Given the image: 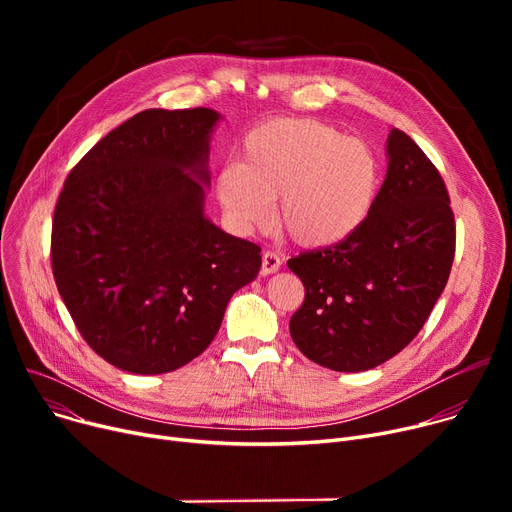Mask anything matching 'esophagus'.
<instances>
[{
  "instance_id": "34e87169",
  "label": "esophagus",
  "mask_w": 512,
  "mask_h": 512,
  "mask_svg": "<svg viewBox=\"0 0 512 512\" xmlns=\"http://www.w3.org/2000/svg\"><path fill=\"white\" fill-rule=\"evenodd\" d=\"M280 255L274 253V251H265L261 255V276H270V274H276L280 270Z\"/></svg>"
}]
</instances>
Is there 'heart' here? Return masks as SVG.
I'll use <instances>...</instances> for the list:
<instances>
[{
	"mask_svg": "<svg viewBox=\"0 0 512 512\" xmlns=\"http://www.w3.org/2000/svg\"><path fill=\"white\" fill-rule=\"evenodd\" d=\"M380 161L373 149L313 118H272L251 128L240 164L215 178V193L238 230L276 222L297 245L328 247L351 236L378 197Z\"/></svg>",
	"mask_w": 512,
	"mask_h": 512,
	"instance_id": "b5f03b06",
	"label": "heart"
}]
</instances>
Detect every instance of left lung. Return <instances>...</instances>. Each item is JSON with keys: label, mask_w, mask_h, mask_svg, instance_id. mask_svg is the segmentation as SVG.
Returning <instances> with one entry per match:
<instances>
[{"label": "left lung", "mask_w": 512, "mask_h": 512, "mask_svg": "<svg viewBox=\"0 0 512 512\" xmlns=\"http://www.w3.org/2000/svg\"><path fill=\"white\" fill-rule=\"evenodd\" d=\"M386 151V180L367 220L336 245L288 259L305 286L290 336L334 371L373 369L400 353L450 276L456 224L438 168L398 128Z\"/></svg>", "instance_id": "left-lung-1"}]
</instances>
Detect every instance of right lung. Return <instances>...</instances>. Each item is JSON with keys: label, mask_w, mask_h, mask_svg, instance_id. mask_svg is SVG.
Segmentation results:
<instances>
[{"label": "right lung", "mask_w": 512, "mask_h": 512, "mask_svg": "<svg viewBox=\"0 0 512 512\" xmlns=\"http://www.w3.org/2000/svg\"><path fill=\"white\" fill-rule=\"evenodd\" d=\"M220 114L145 110L68 174L51 222V270L74 326L110 365L174 371L218 334L232 294L261 267L255 242L203 213Z\"/></svg>", "instance_id": "obj_1"}]
</instances>
